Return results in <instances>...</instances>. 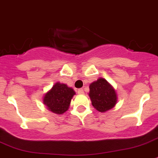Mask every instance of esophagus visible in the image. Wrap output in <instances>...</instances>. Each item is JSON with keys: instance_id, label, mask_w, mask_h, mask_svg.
Wrapping results in <instances>:
<instances>
[{"instance_id": "esophagus-1", "label": "esophagus", "mask_w": 158, "mask_h": 158, "mask_svg": "<svg viewBox=\"0 0 158 158\" xmlns=\"http://www.w3.org/2000/svg\"><path fill=\"white\" fill-rule=\"evenodd\" d=\"M78 94H84V91H83V89H78Z\"/></svg>"}]
</instances>
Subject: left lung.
Masks as SVG:
<instances>
[{
	"label": "left lung",
	"mask_w": 158,
	"mask_h": 158,
	"mask_svg": "<svg viewBox=\"0 0 158 158\" xmlns=\"http://www.w3.org/2000/svg\"><path fill=\"white\" fill-rule=\"evenodd\" d=\"M89 96L92 106L101 113L113 109L117 102L114 88L103 78L90 83Z\"/></svg>",
	"instance_id": "obj_1"
}]
</instances>
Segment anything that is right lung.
I'll return each mask as SVG.
<instances>
[{
    "label": "right lung",
    "mask_w": 158,
    "mask_h": 158,
    "mask_svg": "<svg viewBox=\"0 0 158 158\" xmlns=\"http://www.w3.org/2000/svg\"><path fill=\"white\" fill-rule=\"evenodd\" d=\"M75 94L76 92L72 88L64 83L56 82L52 89L45 94L43 103L52 113L63 114L69 109L71 100Z\"/></svg>",
    "instance_id": "right-lung-1"
}]
</instances>
